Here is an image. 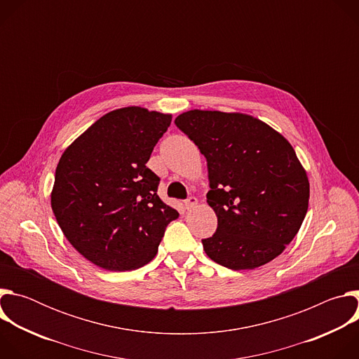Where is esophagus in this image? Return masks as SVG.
<instances>
[{
    "label": "esophagus",
    "mask_w": 359,
    "mask_h": 359,
    "mask_svg": "<svg viewBox=\"0 0 359 359\" xmlns=\"http://www.w3.org/2000/svg\"><path fill=\"white\" fill-rule=\"evenodd\" d=\"M197 203H198L197 198L194 196H190L184 200V206H186V209H194L197 206Z\"/></svg>",
    "instance_id": "obj_1"
}]
</instances>
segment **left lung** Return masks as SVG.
<instances>
[{"label": "left lung", "instance_id": "left-lung-1", "mask_svg": "<svg viewBox=\"0 0 359 359\" xmlns=\"http://www.w3.org/2000/svg\"><path fill=\"white\" fill-rule=\"evenodd\" d=\"M208 161L216 233L201 240L217 264L252 270L274 260L309 210L310 182L290 142L245 114L193 109L175 119Z\"/></svg>", "mask_w": 359, "mask_h": 359}]
</instances>
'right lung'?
Returning <instances> with one entry per match:
<instances>
[{"instance_id":"obj_1","label":"right lung","mask_w":359,"mask_h":359,"mask_svg":"<svg viewBox=\"0 0 359 359\" xmlns=\"http://www.w3.org/2000/svg\"><path fill=\"white\" fill-rule=\"evenodd\" d=\"M172 115L128 107L97 119L62 153L50 208L68 241L95 266L130 271L155 259L179 213L146 168Z\"/></svg>"}]
</instances>
